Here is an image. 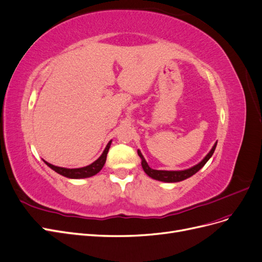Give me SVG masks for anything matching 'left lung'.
<instances>
[{"label":"left lung","instance_id":"left-lung-1","mask_svg":"<svg viewBox=\"0 0 262 262\" xmlns=\"http://www.w3.org/2000/svg\"><path fill=\"white\" fill-rule=\"evenodd\" d=\"M216 144H217V142H215V144L213 145V147L211 148L210 152L207 154V156H205L199 164H196V165L192 166V167H190V168L185 169V170H157V169H153V168L149 167L147 162L145 161V158L143 157V155H142L140 149H138V154L142 160V163H141L142 168H143V170L145 171L147 176H149L150 178H153L155 180H160V181H164V182H178V181H182V180H185L189 177L193 176L196 171H199L203 167V166L207 164V162L210 160L211 156L213 155L214 150H215Z\"/></svg>","mask_w":262,"mask_h":262}]
</instances>
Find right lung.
Here are the masks:
<instances>
[{
  "mask_svg": "<svg viewBox=\"0 0 262 262\" xmlns=\"http://www.w3.org/2000/svg\"><path fill=\"white\" fill-rule=\"evenodd\" d=\"M110 145H112V141L108 142V144H107L106 148L104 149V152H102V154L97 158L96 161H95L94 163H92L91 165L85 166V167H81V168L58 167V166H54V165H52V164H50L48 162H46V161H43V162L47 165H48L51 169H53L55 172H58V173H60V175L64 176L67 178H71V179L89 178V177H92L94 175H96V173L99 172L101 170V168L104 167Z\"/></svg>",
  "mask_w": 262,
  "mask_h": 262,
  "instance_id": "right-lung-1",
  "label": "right lung"
}]
</instances>
